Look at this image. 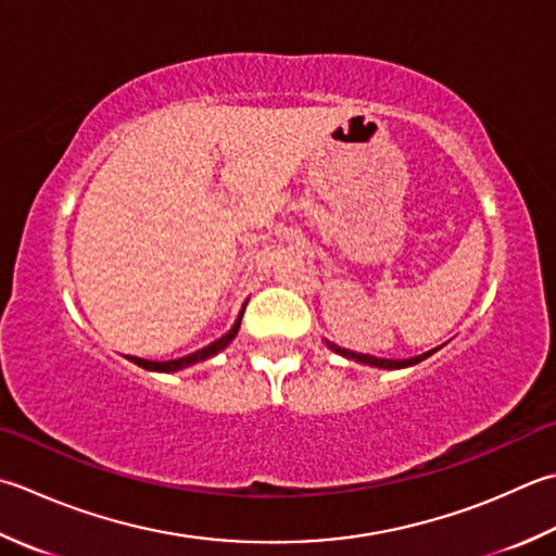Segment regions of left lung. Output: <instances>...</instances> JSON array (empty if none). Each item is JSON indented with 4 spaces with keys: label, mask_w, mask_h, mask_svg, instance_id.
<instances>
[{
    "label": "left lung",
    "mask_w": 556,
    "mask_h": 556,
    "mask_svg": "<svg viewBox=\"0 0 556 556\" xmlns=\"http://www.w3.org/2000/svg\"><path fill=\"white\" fill-rule=\"evenodd\" d=\"M330 350L334 354H340L344 358H352V362H358V364H366V366H376V368H407V366H415L419 362H424V358L431 356L437 350H431L427 354H419V356H412V358H378V356H368V354H358V352H350V350H342V346H337L332 342H328Z\"/></svg>",
    "instance_id": "1"
}]
</instances>
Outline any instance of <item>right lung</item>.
I'll return each mask as SVG.
<instances>
[{"label": "right lung", "mask_w": 556, "mask_h": 556, "mask_svg": "<svg viewBox=\"0 0 556 556\" xmlns=\"http://www.w3.org/2000/svg\"><path fill=\"white\" fill-rule=\"evenodd\" d=\"M243 311H245V303H243L241 313H238L233 328L228 330L224 337H219V340H214L212 344L202 346V350H198V352H192L188 356H180V358H170V362H149V358H139V356H129V362L141 366V368H147V371H159V374H173V371H180V368H188L192 364H200V362H204V358L219 354L222 350H226V346L233 342V337L238 334V328H241Z\"/></svg>", "instance_id": "add662e5"}]
</instances>
